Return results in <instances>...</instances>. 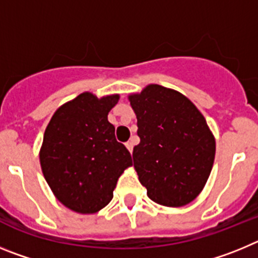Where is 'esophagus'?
Wrapping results in <instances>:
<instances>
[{
    "instance_id": "1",
    "label": "esophagus",
    "mask_w": 258,
    "mask_h": 258,
    "mask_svg": "<svg viewBox=\"0 0 258 258\" xmlns=\"http://www.w3.org/2000/svg\"><path fill=\"white\" fill-rule=\"evenodd\" d=\"M125 146H126V149L129 150V151H133V147H134V142H133V140H131V141H127L126 143H125Z\"/></svg>"
}]
</instances>
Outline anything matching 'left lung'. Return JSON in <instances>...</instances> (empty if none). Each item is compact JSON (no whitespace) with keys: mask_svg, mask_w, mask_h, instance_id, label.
I'll use <instances>...</instances> for the list:
<instances>
[{"mask_svg":"<svg viewBox=\"0 0 258 258\" xmlns=\"http://www.w3.org/2000/svg\"><path fill=\"white\" fill-rule=\"evenodd\" d=\"M141 142L133 149L134 168L152 202L182 207L206 186L216 141L195 104L173 89L151 84L129 95Z\"/></svg>","mask_w":258,"mask_h":258,"instance_id":"obj_1","label":"left lung"}]
</instances>
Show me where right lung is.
<instances>
[{
	"instance_id": "add662e5",
	"label": "right lung",
	"mask_w": 258,
	"mask_h": 258,
	"mask_svg": "<svg viewBox=\"0 0 258 258\" xmlns=\"http://www.w3.org/2000/svg\"><path fill=\"white\" fill-rule=\"evenodd\" d=\"M117 102L118 94L83 93L59 107L45 131L41 169L56 199L77 213L104 208L118 177L132 165L131 152L116 141L107 118Z\"/></svg>"
}]
</instances>
